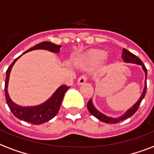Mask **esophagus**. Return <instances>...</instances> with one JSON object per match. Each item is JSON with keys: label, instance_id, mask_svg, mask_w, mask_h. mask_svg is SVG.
Returning a JSON list of instances; mask_svg holds the SVG:
<instances>
[{"label": "esophagus", "instance_id": "1", "mask_svg": "<svg viewBox=\"0 0 154 154\" xmlns=\"http://www.w3.org/2000/svg\"><path fill=\"white\" fill-rule=\"evenodd\" d=\"M87 79H88V77L86 75H82L80 76L78 79V84L81 85V84H83L87 82Z\"/></svg>", "mask_w": 154, "mask_h": 154}]
</instances>
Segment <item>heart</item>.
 Listing matches in <instances>:
<instances>
[{
  "instance_id": "obj_1",
  "label": "heart",
  "mask_w": 154,
  "mask_h": 154,
  "mask_svg": "<svg viewBox=\"0 0 154 154\" xmlns=\"http://www.w3.org/2000/svg\"><path fill=\"white\" fill-rule=\"evenodd\" d=\"M108 57V54L101 50H90L84 53L80 58V63L88 67L97 66L103 63Z\"/></svg>"
}]
</instances>
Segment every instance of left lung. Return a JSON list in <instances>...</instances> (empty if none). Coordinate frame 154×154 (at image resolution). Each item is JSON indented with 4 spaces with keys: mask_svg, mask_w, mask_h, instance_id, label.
Masks as SVG:
<instances>
[{
    "mask_svg": "<svg viewBox=\"0 0 154 154\" xmlns=\"http://www.w3.org/2000/svg\"><path fill=\"white\" fill-rule=\"evenodd\" d=\"M122 58L123 60L125 63H134L137 64V65H140L142 67L143 71L145 72V88L143 89L142 94H141V96L139 98L137 101V103H135L133 104L132 107H131L129 109L126 111L124 113L123 115H121L119 117L116 118H112L110 117V116H108L104 115L102 112H100V111H98L95 108V106L93 105V103H92V100H91V99L88 102V108L90 113L92 116H94L95 117H96L98 120H101V121H103V122L108 123V124H116V123L120 122L121 120H124L127 119V118L130 117L132 116L134 114V113L137 111L138 108H139V106H140V103H141V101L144 99L145 96V93H146V88H147V83H146V79H147V69L145 66L144 63H142V61L140 60V58H137L135 54H133V53H131L128 50H126V49H123L122 51Z\"/></svg>",
    "mask_w": 154,
    "mask_h": 154,
    "instance_id": "left-lung-1",
    "label": "left lung"
}]
</instances>
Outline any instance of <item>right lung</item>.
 Instances as JSON below:
<instances>
[{
    "instance_id": "1",
    "label": "right lung",
    "mask_w": 154,
    "mask_h": 154,
    "mask_svg": "<svg viewBox=\"0 0 154 154\" xmlns=\"http://www.w3.org/2000/svg\"><path fill=\"white\" fill-rule=\"evenodd\" d=\"M61 48V45H56L50 42H42L41 43L38 44L36 46H33L28 51H26L24 54L27 53L29 51H34V50H47V51L54 52V53H59ZM21 54V55H22ZM21 55L17 58L12 63V64L9 66L6 71V78H5V94L6 98L7 104L9 106V109L11 110L15 116L18 118L19 120H24L28 123H31L33 125H41L45 122H47L54 118L58 112L60 108L61 103L63 99V96L66 91L69 89V87L66 85L60 86L57 90L54 92L51 97L45 101L44 103L37 106H27L23 107L13 102L8 93V84H9V75L10 71L16 63Z\"/></svg>"
}]
</instances>
